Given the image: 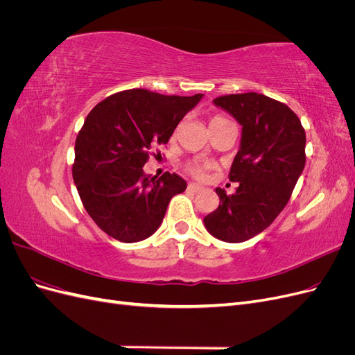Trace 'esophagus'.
Here are the masks:
<instances>
[{
  "mask_svg": "<svg viewBox=\"0 0 355 355\" xmlns=\"http://www.w3.org/2000/svg\"><path fill=\"white\" fill-rule=\"evenodd\" d=\"M188 189L192 191V192H200V191H202L204 188H202L201 185H198V184H189V185H188Z\"/></svg>",
  "mask_w": 355,
  "mask_h": 355,
  "instance_id": "1",
  "label": "esophagus"
}]
</instances>
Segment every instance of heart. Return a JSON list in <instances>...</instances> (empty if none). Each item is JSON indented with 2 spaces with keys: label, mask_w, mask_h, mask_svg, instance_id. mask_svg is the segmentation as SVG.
I'll return each mask as SVG.
<instances>
[{
  "label": "heart",
  "mask_w": 355,
  "mask_h": 355,
  "mask_svg": "<svg viewBox=\"0 0 355 355\" xmlns=\"http://www.w3.org/2000/svg\"><path fill=\"white\" fill-rule=\"evenodd\" d=\"M222 120H225V118H222V116H213L211 120H210V124H214V123L222 121ZM187 170L189 171V173H191L192 176H196V178H200V179H201V178L206 176L207 166L200 164V163H192V164H188V166H187Z\"/></svg>",
  "instance_id": "b5f03b06"
}]
</instances>
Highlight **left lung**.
I'll list each match as a JSON object with an SVG mask.
<instances>
[{"label": "left lung", "mask_w": 355, "mask_h": 355, "mask_svg": "<svg viewBox=\"0 0 355 355\" xmlns=\"http://www.w3.org/2000/svg\"><path fill=\"white\" fill-rule=\"evenodd\" d=\"M241 124L240 149L230 180L235 194L216 188L219 207L204 218L218 240L243 243L261 234L282 213L305 167V130L287 105L259 93L213 101Z\"/></svg>", "instance_id": "1"}]
</instances>
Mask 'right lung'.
Masks as SVG:
<instances>
[{"label": "right lung", "mask_w": 355, "mask_h": 355, "mask_svg": "<svg viewBox=\"0 0 355 355\" xmlns=\"http://www.w3.org/2000/svg\"><path fill=\"white\" fill-rule=\"evenodd\" d=\"M202 94L166 96L144 89L115 93L90 111L75 141L72 178L84 209L110 237L142 241L187 189L176 173L145 175L149 149L164 145Z\"/></svg>", "instance_id": "1"}]
</instances>
